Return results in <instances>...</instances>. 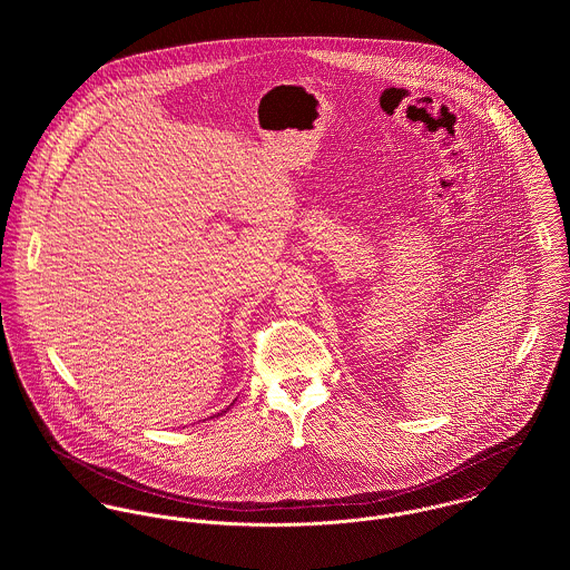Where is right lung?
<instances>
[{
	"instance_id": "right-lung-1",
	"label": "right lung",
	"mask_w": 570,
	"mask_h": 570,
	"mask_svg": "<svg viewBox=\"0 0 570 570\" xmlns=\"http://www.w3.org/2000/svg\"><path fill=\"white\" fill-rule=\"evenodd\" d=\"M224 412H226V410H224Z\"/></svg>"
}]
</instances>
